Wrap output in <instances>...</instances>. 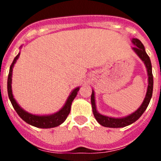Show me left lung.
Returning <instances> with one entry per match:
<instances>
[{
	"label": "left lung",
	"instance_id": "left-lung-1",
	"mask_svg": "<svg viewBox=\"0 0 161 161\" xmlns=\"http://www.w3.org/2000/svg\"><path fill=\"white\" fill-rule=\"evenodd\" d=\"M131 42L135 45V47H132V50L136 52V53L139 56V58L143 61L146 65V68L147 69V74H148V87H147V94H146V97L143 102H142V103L141 104V106L139 107L137 111H136L134 113L128 115V116L124 117V118H111V117L104 116V115L100 114V113L97 112V108H96L94 91L92 90V95H91V103H92V113H93L94 117H95L96 120L98 121L99 124L104 126V127L122 128L132 124L133 122L137 121L142 116V114L144 113V111H146V109L148 107L150 101V99L152 97L153 88V78L152 64H151L150 57L148 56V54L146 52L145 47H144L143 44H142L140 40L136 38H133L131 40Z\"/></svg>",
	"mask_w": 161,
	"mask_h": 161
}]
</instances>
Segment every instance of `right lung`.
<instances>
[{"mask_svg":"<svg viewBox=\"0 0 161 161\" xmlns=\"http://www.w3.org/2000/svg\"><path fill=\"white\" fill-rule=\"evenodd\" d=\"M20 53L14 58V61L11 63V65L10 66V69H9V74L8 78V94L9 100H10L11 104H12L13 108L17 112L18 114L19 115L23 121L31 125L34 126L36 128H40V129H50V128L57 127V126L60 125L62 124L67 118L68 115L69 114L71 111V105L72 103L73 100L75 97H76L78 93V91L79 90V87L75 89L71 92L69 95V98L67 99V101L64 103V107L58 111L57 113L53 114L50 115H35L32 114L28 113L25 111H24L20 106L17 103L15 100L14 99L12 94V90H11V76H12V70L14 64H15L16 61L19 58Z\"/></svg>","mask_w":161,"mask_h":161,"instance_id":"1","label":"right lung"}]
</instances>
